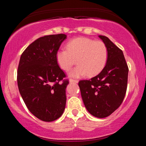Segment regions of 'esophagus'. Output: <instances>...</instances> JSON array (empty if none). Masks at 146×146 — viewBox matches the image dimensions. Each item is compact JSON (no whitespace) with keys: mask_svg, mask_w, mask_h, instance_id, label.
I'll return each instance as SVG.
<instances>
[{"mask_svg":"<svg viewBox=\"0 0 146 146\" xmlns=\"http://www.w3.org/2000/svg\"><path fill=\"white\" fill-rule=\"evenodd\" d=\"M70 82L78 83V80H73V79H72V78H70Z\"/></svg>","mask_w":146,"mask_h":146,"instance_id":"34e87169","label":"esophagus"}]
</instances>
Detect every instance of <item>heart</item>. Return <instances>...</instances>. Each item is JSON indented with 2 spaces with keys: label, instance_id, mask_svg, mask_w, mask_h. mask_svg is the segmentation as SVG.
Listing matches in <instances>:
<instances>
[{
  "label": "heart",
  "instance_id": "1",
  "mask_svg": "<svg viewBox=\"0 0 146 146\" xmlns=\"http://www.w3.org/2000/svg\"><path fill=\"white\" fill-rule=\"evenodd\" d=\"M108 52L106 44L100 40L80 37L71 40L66 49H60L56 53V58L62 70L68 71L75 65L78 66L71 70L70 76L78 78L98 75L106 65Z\"/></svg>",
  "mask_w": 146,
  "mask_h": 146
}]
</instances>
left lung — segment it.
<instances>
[{"label":"left lung","mask_w":146,"mask_h":146,"mask_svg":"<svg viewBox=\"0 0 146 146\" xmlns=\"http://www.w3.org/2000/svg\"><path fill=\"white\" fill-rule=\"evenodd\" d=\"M108 49L106 65L98 75L80 80L78 86L89 113L97 118L108 117L120 107L127 90L128 69L122 51L107 36L99 35Z\"/></svg>","instance_id":"8db88e82"}]
</instances>
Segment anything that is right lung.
<instances>
[{"label": "right lung", "instance_id": "add662e5", "mask_svg": "<svg viewBox=\"0 0 146 146\" xmlns=\"http://www.w3.org/2000/svg\"><path fill=\"white\" fill-rule=\"evenodd\" d=\"M66 37L65 34L42 36L28 46L20 58L19 92L29 111L44 122L56 120L65 110L69 81L64 79L66 75L56 55Z\"/></svg>", "mask_w": 146, "mask_h": 146}]
</instances>
